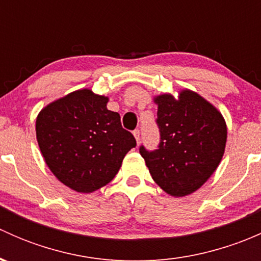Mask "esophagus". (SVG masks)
I'll list each match as a JSON object with an SVG mask.
<instances>
[{
	"instance_id": "esophagus-1",
	"label": "esophagus",
	"mask_w": 261,
	"mask_h": 261,
	"mask_svg": "<svg viewBox=\"0 0 261 261\" xmlns=\"http://www.w3.org/2000/svg\"><path fill=\"white\" fill-rule=\"evenodd\" d=\"M134 136H135L136 141H138L139 144V141H140V130H139V128H135V130H134Z\"/></svg>"
}]
</instances>
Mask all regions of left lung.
<instances>
[{"label": "left lung", "mask_w": 261, "mask_h": 261, "mask_svg": "<svg viewBox=\"0 0 261 261\" xmlns=\"http://www.w3.org/2000/svg\"><path fill=\"white\" fill-rule=\"evenodd\" d=\"M158 149L143 145L140 154L155 183L173 197H184L201 188L223 156L227 127L222 115L203 97L184 89L155 97Z\"/></svg>", "instance_id": "1"}]
</instances>
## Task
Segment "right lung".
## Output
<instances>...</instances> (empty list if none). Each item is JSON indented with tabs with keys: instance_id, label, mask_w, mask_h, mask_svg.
Here are the masks:
<instances>
[{
	"instance_id": "obj_1",
	"label": "right lung",
	"mask_w": 261,
	"mask_h": 261,
	"mask_svg": "<svg viewBox=\"0 0 261 261\" xmlns=\"http://www.w3.org/2000/svg\"><path fill=\"white\" fill-rule=\"evenodd\" d=\"M109 98L80 89L57 99L36 118V139L53 174L81 193H92L115 178L136 146Z\"/></svg>"
}]
</instances>
